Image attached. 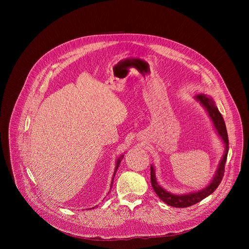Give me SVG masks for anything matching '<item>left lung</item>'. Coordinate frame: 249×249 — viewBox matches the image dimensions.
Segmentation results:
<instances>
[{
  "mask_svg": "<svg viewBox=\"0 0 249 249\" xmlns=\"http://www.w3.org/2000/svg\"><path fill=\"white\" fill-rule=\"evenodd\" d=\"M194 98L203 106L205 110L207 111L214 129L216 130L217 135L221 138L222 143L224 145V155L219 162L218 168L213 176L211 181L208 183L207 186H205L203 189L198 191H191L184 194H175L172 192H169L162 188L159 182L157 181L156 177V169L153 164H151V182L152 186L154 188V191L159 196V198L166 203L169 206L175 207V208H186L189 206H192L201 200L208 197L210 194L214 192L218 186L220 185L224 172H225V164L227 161V157L229 153V138H228V132L226 128V124L224 121V118L222 114L220 113L218 107L216 106L215 101L213 100L212 97L202 93L194 96Z\"/></svg>",
  "mask_w": 249,
  "mask_h": 249,
  "instance_id": "left-lung-1",
  "label": "left lung"
}]
</instances>
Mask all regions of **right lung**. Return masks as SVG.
<instances>
[{"mask_svg":"<svg viewBox=\"0 0 249 249\" xmlns=\"http://www.w3.org/2000/svg\"><path fill=\"white\" fill-rule=\"evenodd\" d=\"M123 158H124V155H121L117 160H116V162H115V169H114V173H113V177H112V179H111V185H110V188H112V184H113V179H114V176H115V173H116V171H117V169H118V167H119V164H120V162H121V160H123ZM109 194V193H108ZM96 207V206H95ZM95 207H92L93 209L95 208ZM92 208H90V209H92Z\"/></svg>","mask_w":249,"mask_h":249,"instance_id":"obj_1","label":"right lung"}]
</instances>
